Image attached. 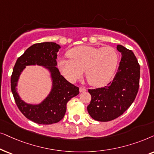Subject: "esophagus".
<instances>
[{
  "label": "esophagus",
  "instance_id": "1",
  "mask_svg": "<svg viewBox=\"0 0 154 154\" xmlns=\"http://www.w3.org/2000/svg\"><path fill=\"white\" fill-rule=\"evenodd\" d=\"M86 91H87V90H86L85 87H81L80 88H79V91H80V92H85Z\"/></svg>",
  "mask_w": 154,
  "mask_h": 154
}]
</instances>
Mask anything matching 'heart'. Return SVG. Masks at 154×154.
<instances>
[{
	"mask_svg": "<svg viewBox=\"0 0 154 154\" xmlns=\"http://www.w3.org/2000/svg\"><path fill=\"white\" fill-rule=\"evenodd\" d=\"M69 59H60L58 67L69 81L80 78L85 70L88 83L93 87L106 85L112 78L118 63V55L111 47L79 46L67 53Z\"/></svg>",
	"mask_w": 154,
	"mask_h": 154,
	"instance_id": "heart-1",
	"label": "heart"
}]
</instances>
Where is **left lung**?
I'll return each mask as SVG.
<instances>
[{
  "mask_svg": "<svg viewBox=\"0 0 154 154\" xmlns=\"http://www.w3.org/2000/svg\"><path fill=\"white\" fill-rule=\"evenodd\" d=\"M122 53L118 69L112 81L104 87L89 89L91 100L87 110L94 120L108 122L124 113L138 93L140 66L131 50L118 45Z\"/></svg>",
  "mask_w": 154,
  "mask_h": 154,
  "instance_id": "obj_1",
  "label": "left lung"
}]
</instances>
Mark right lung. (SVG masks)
Listing matches in <instances>:
<instances>
[{"mask_svg": "<svg viewBox=\"0 0 154 154\" xmlns=\"http://www.w3.org/2000/svg\"><path fill=\"white\" fill-rule=\"evenodd\" d=\"M60 46L53 42L35 44L17 58L11 75V91L17 108L29 120L42 125H51L60 121L67 109V103L78 95L79 87L66 80L60 75L57 65V53ZM38 64L49 69L53 79V89L42 104L30 105L20 99L16 91L19 75L26 65Z\"/></svg>", "mask_w": 154, "mask_h": 154, "instance_id": "1", "label": "right lung"}]
</instances>
